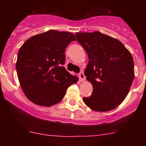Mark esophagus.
<instances>
[{
  "label": "esophagus",
  "instance_id": "34e87169",
  "mask_svg": "<svg viewBox=\"0 0 146 146\" xmlns=\"http://www.w3.org/2000/svg\"><path fill=\"white\" fill-rule=\"evenodd\" d=\"M79 78L80 80V81H84L85 80H86V76H85L84 73L82 72H80L79 73Z\"/></svg>",
  "mask_w": 146,
  "mask_h": 146
}]
</instances>
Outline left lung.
I'll return each instance as SVG.
<instances>
[{"mask_svg":"<svg viewBox=\"0 0 146 146\" xmlns=\"http://www.w3.org/2000/svg\"><path fill=\"white\" fill-rule=\"evenodd\" d=\"M75 36L88 56L84 74L93 86L92 94L82 100L94 111L115 109L126 97L134 80L131 54L118 39L99 31Z\"/></svg>","mask_w":146,"mask_h":146,"instance_id":"1","label":"left lung"}]
</instances>
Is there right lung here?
I'll return each mask as SVG.
<instances>
[{"label":"right lung","mask_w":146,"mask_h":146,"mask_svg":"<svg viewBox=\"0 0 146 146\" xmlns=\"http://www.w3.org/2000/svg\"><path fill=\"white\" fill-rule=\"evenodd\" d=\"M74 41L75 36L70 32L50 30L31 37L22 45L16 69L22 89L30 101L40 106H52L77 82L78 77L64 66L66 48Z\"/></svg>","instance_id":"1"}]
</instances>
